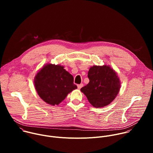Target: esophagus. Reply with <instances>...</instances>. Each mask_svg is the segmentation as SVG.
I'll use <instances>...</instances> for the list:
<instances>
[{
	"instance_id": "34e87169",
	"label": "esophagus",
	"mask_w": 153,
	"mask_h": 153,
	"mask_svg": "<svg viewBox=\"0 0 153 153\" xmlns=\"http://www.w3.org/2000/svg\"><path fill=\"white\" fill-rule=\"evenodd\" d=\"M83 86V84H82V83L79 84V85H77V88H78L79 89H80Z\"/></svg>"
}]
</instances>
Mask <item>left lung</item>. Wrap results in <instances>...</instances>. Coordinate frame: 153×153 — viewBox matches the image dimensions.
I'll use <instances>...</instances> for the list:
<instances>
[{
  "label": "left lung",
  "mask_w": 153,
  "mask_h": 153,
  "mask_svg": "<svg viewBox=\"0 0 153 153\" xmlns=\"http://www.w3.org/2000/svg\"><path fill=\"white\" fill-rule=\"evenodd\" d=\"M88 77L89 83L80 91L89 102L96 108H102L111 103L120 88L116 72L108 65H94L90 68Z\"/></svg>",
  "instance_id": "8db88e82"
}]
</instances>
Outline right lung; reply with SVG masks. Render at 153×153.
Instances as JSON below:
<instances>
[{"label": "right lung", "instance_id": "obj_1", "mask_svg": "<svg viewBox=\"0 0 153 153\" xmlns=\"http://www.w3.org/2000/svg\"><path fill=\"white\" fill-rule=\"evenodd\" d=\"M36 90L46 103L59 105L68 93L77 88L73 76L59 65L48 63L36 74L34 80Z\"/></svg>", "mask_w": 153, "mask_h": 153}]
</instances>
